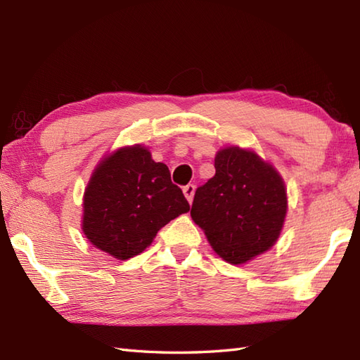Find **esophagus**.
Here are the masks:
<instances>
[{
	"label": "esophagus",
	"instance_id": "esophagus-1",
	"mask_svg": "<svg viewBox=\"0 0 360 360\" xmlns=\"http://www.w3.org/2000/svg\"><path fill=\"white\" fill-rule=\"evenodd\" d=\"M195 186L193 184H187L186 187H182V192H184V196L187 198V201L192 204L193 201V195H195Z\"/></svg>",
	"mask_w": 360,
	"mask_h": 360
}]
</instances>
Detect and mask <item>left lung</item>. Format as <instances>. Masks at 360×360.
<instances>
[{
	"label": "left lung",
	"mask_w": 360,
	"mask_h": 360,
	"mask_svg": "<svg viewBox=\"0 0 360 360\" xmlns=\"http://www.w3.org/2000/svg\"><path fill=\"white\" fill-rule=\"evenodd\" d=\"M215 176L198 187L190 215L210 246L231 264H243L278 240L288 210L285 182L257 153L219 150Z\"/></svg>",
	"instance_id": "obj_1"
}]
</instances>
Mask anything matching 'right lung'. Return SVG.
<instances>
[{
	"instance_id": "1",
	"label": "right lung",
	"mask_w": 360,
	"mask_h": 360,
	"mask_svg": "<svg viewBox=\"0 0 360 360\" xmlns=\"http://www.w3.org/2000/svg\"><path fill=\"white\" fill-rule=\"evenodd\" d=\"M190 205L170 170L142 145L124 147L101 160L83 196L82 231L117 259L139 255L159 229Z\"/></svg>"
}]
</instances>
